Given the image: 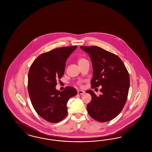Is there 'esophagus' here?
I'll return each mask as SVG.
<instances>
[{
    "label": "esophagus",
    "instance_id": "1",
    "mask_svg": "<svg viewBox=\"0 0 152 152\" xmlns=\"http://www.w3.org/2000/svg\"><path fill=\"white\" fill-rule=\"evenodd\" d=\"M84 93H85V92L83 91H81V90H79V91H77V94H83Z\"/></svg>",
    "mask_w": 152,
    "mask_h": 152
}]
</instances>
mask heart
Masks as SVG:
<instances>
[{"mask_svg": "<svg viewBox=\"0 0 152 152\" xmlns=\"http://www.w3.org/2000/svg\"><path fill=\"white\" fill-rule=\"evenodd\" d=\"M86 60H87L85 59L84 58H79L78 59V63H79V64L81 63L84 62V61H86Z\"/></svg>", "mask_w": 152, "mask_h": 152, "instance_id": "obj_1", "label": "heart"}]
</instances>
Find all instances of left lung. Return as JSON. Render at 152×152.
<instances>
[{
    "label": "left lung",
    "instance_id": "8db88e82",
    "mask_svg": "<svg viewBox=\"0 0 152 152\" xmlns=\"http://www.w3.org/2000/svg\"><path fill=\"white\" fill-rule=\"evenodd\" d=\"M80 48L88 53L92 62L91 88L102 86L99 96L92 90L86 92L92 96L87 105L88 114L99 122L109 121L120 114L126 101L130 86L129 73L115 54L97 46H81Z\"/></svg>",
    "mask_w": 152,
    "mask_h": 152
}]
</instances>
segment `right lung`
I'll return each mask as SVG.
<instances>
[{
	"label": "right lung",
	"mask_w": 152,
	"mask_h": 152,
	"mask_svg": "<svg viewBox=\"0 0 152 152\" xmlns=\"http://www.w3.org/2000/svg\"><path fill=\"white\" fill-rule=\"evenodd\" d=\"M77 46L53 49L40 55L34 61L28 75V91L37 113L47 121L56 123L68 114L67 102L77 94L75 88L56 89L57 81L64 73L67 58Z\"/></svg>",
	"instance_id": "obj_1"
}]
</instances>
